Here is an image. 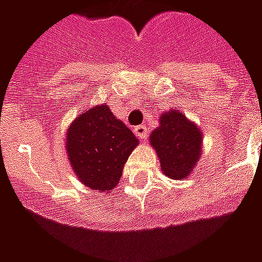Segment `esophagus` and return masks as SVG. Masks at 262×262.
<instances>
[{
	"instance_id": "34e87169",
	"label": "esophagus",
	"mask_w": 262,
	"mask_h": 262,
	"mask_svg": "<svg viewBox=\"0 0 262 262\" xmlns=\"http://www.w3.org/2000/svg\"><path fill=\"white\" fill-rule=\"evenodd\" d=\"M133 132H135V135H136L140 140H146L147 139V127L144 125H139L136 126L135 129H133Z\"/></svg>"
}]
</instances>
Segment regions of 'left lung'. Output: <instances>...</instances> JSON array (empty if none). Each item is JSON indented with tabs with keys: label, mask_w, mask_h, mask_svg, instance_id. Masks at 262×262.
I'll use <instances>...</instances> for the list:
<instances>
[{
	"label": "left lung",
	"mask_w": 262,
	"mask_h": 262,
	"mask_svg": "<svg viewBox=\"0 0 262 262\" xmlns=\"http://www.w3.org/2000/svg\"><path fill=\"white\" fill-rule=\"evenodd\" d=\"M203 135L178 109L160 116V126L150 135V144L159 156L161 171L171 180H185L195 171L202 154Z\"/></svg>",
	"instance_id": "8db88e82"
}]
</instances>
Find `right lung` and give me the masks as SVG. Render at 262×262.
<instances>
[{"label":"right lung","instance_id":"1","mask_svg":"<svg viewBox=\"0 0 262 262\" xmlns=\"http://www.w3.org/2000/svg\"><path fill=\"white\" fill-rule=\"evenodd\" d=\"M139 139L108 105H94L67 129L66 151L81 184L97 192H111Z\"/></svg>","mask_w":262,"mask_h":262}]
</instances>
